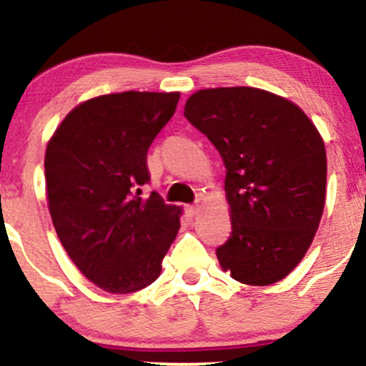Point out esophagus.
I'll list each match as a JSON object with an SVG mask.
<instances>
[{"label": "esophagus", "instance_id": "34e87169", "mask_svg": "<svg viewBox=\"0 0 366 366\" xmlns=\"http://www.w3.org/2000/svg\"><path fill=\"white\" fill-rule=\"evenodd\" d=\"M187 214L190 217H193V216H197V212H199V205H187Z\"/></svg>", "mask_w": 366, "mask_h": 366}]
</instances>
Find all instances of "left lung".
<instances>
[{"instance_id": "8db88e82", "label": "left lung", "mask_w": 366, "mask_h": 366, "mask_svg": "<svg viewBox=\"0 0 366 366\" xmlns=\"http://www.w3.org/2000/svg\"><path fill=\"white\" fill-rule=\"evenodd\" d=\"M184 118L226 166L233 231L216 250L221 267L243 285L285 279L310 248L325 204L327 157L315 124L287 99L252 87L199 90Z\"/></svg>"}]
</instances>
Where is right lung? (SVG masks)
<instances>
[{
    "instance_id": "right-lung-1",
    "label": "right lung",
    "mask_w": 366,
    "mask_h": 366,
    "mask_svg": "<svg viewBox=\"0 0 366 366\" xmlns=\"http://www.w3.org/2000/svg\"><path fill=\"white\" fill-rule=\"evenodd\" d=\"M179 94H107L76 106L49 140L44 169L58 238L85 277L107 293L144 290L161 274L179 229V207L150 182L147 150Z\"/></svg>"
}]
</instances>
